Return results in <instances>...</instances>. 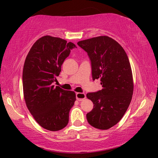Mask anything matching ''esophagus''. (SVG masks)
Segmentation results:
<instances>
[{"label": "esophagus", "instance_id": "34e87169", "mask_svg": "<svg viewBox=\"0 0 158 158\" xmlns=\"http://www.w3.org/2000/svg\"><path fill=\"white\" fill-rule=\"evenodd\" d=\"M76 93H78V91H77V92Z\"/></svg>", "mask_w": 158, "mask_h": 158}]
</instances>
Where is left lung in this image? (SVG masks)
Wrapping results in <instances>:
<instances>
[{
  "mask_svg": "<svg viewBox=\"0 0 158 158\" xmlns=\"http://www.w3.org/2000/svg\"><path fill=\"white\" fill-rule=\"evenodd\" d=\"M72 42L44 36L34 43L23 69V90L26 104L36 122L49 131H58L68 124L69 112L75 94L60 85L56 77L73 49Z\"/></svg>",
  "mask_w": 158,
  "mask_h": 158,
  "instance_id": "obj_1",
  "label": "left lung"
}]
</instances>
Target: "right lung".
<instances>
[{
	"mask_svg": "<svg viewBox=\"0 0 158 158\" xmlns=\"http://www.w3.org/2000/svg\"><path fill=\"white\" fill-rule=\"evenodd\" d=\"M91 64L93 80H100V89L88 93L94 108L86 114L88 122L99 129H110L122 119L133 94L131 66L122 47L113 39L102 36L77 42Z\"/></svg>",
	"mask_w": 158,
	"mask_h": 158,
	"instance_id": "obj_1",
	"label": "right lung"
}]
</instances>
